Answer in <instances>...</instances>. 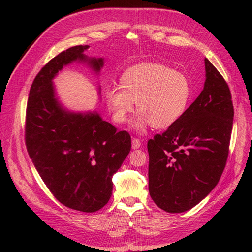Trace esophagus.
<instances>
[{"mask_svg":"<svg viewBox=\"0 0 252 252\" xmlns=\"http://www.w3.org/2000/svg\"><path fill=\"white\" fill-rule=\"evenodd\" d=\"M141 147V142L137 140V138H132V148L133 149H138Z\"/></svg>","mask_w":252,"mask_h":252,"instance_id":"esophagus-1","label":"esophagus"}]
</instances>
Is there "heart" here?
Listing matches in <instances>:
<instances>
[{"mask_svg": "<svg viewBox=\"0 0 252 252\" xmlns=\"http://www.w3.org/2000/svg\"><path fill=\"white\" fill-rule=\"evenodd\" d=\"M191 98V85L185 74L162 63L146 62L127 68L121 74L120 88L105 90L107 108L115 122L123 125L134 110L140 111L132 127L143 132L148 126L167 129L178 122Z\"/></svg>", "mask_w": 252, "mask_h": 252, "instance_id": "b5f03b06", "label": "heart"}]
</instances>
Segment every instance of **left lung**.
<instances>
[{"mask_svg": "<svg viewBox=\"0 0 252 252\" xmlns=\"http://www.w3.org/2000/svg\"><path fill=\"white\" fill-rule=\"evenodd\" d=\"M203 90L181 119L149 140L148 189L156 205L181 213L215 189L225 168L234 108L225 80L205 58Z\"/></svg>", "mask_w": 252, "mask_h": 252, "instance_id": "1", "label": "left lung"}]
</instances>
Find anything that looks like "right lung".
<instances>
[{
    "instance_id": "add662e5",
    "label": "right lung",
    "mask_w": 252,
    "mask_h": 252,
    "mask_svg": "<svg viewBox=\"0 0 252 252\" xmlns=\"http://www.w3.org/2000/svg\"><path fill=\"white\" fill-rule=\"evenodd\" d=\"M89 47H70L41 69L26 115L27 151L37 173L58 201L82 212L98 211L108 202L112 176L131 151L129 133L117 132L95 110H69L58 97L53 80L63 67L82 63L99 76L104 58L85 55Z\"/></svg>"
}]
</instances>
